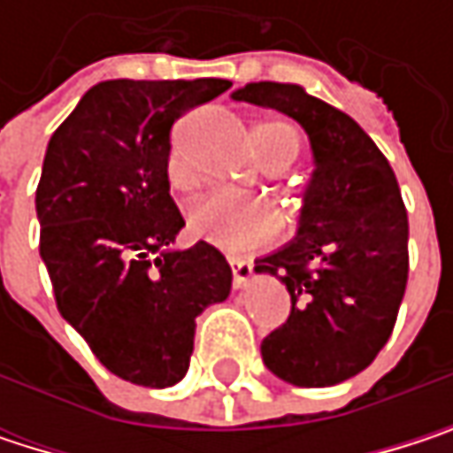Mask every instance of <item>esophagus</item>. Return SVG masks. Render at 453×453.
<instances>
[{"mask_svg": "<svg viewBox=\"0 0 453 453\" xmlns=\"http://www.w3.org/2000/svg\"><path fill=\"white\" fill-rule=\"evenodd\" d=\"M230 267H233V286L243 288L251 278V262L243 257H230Z\"/></svg>", "mask_w": 453, "mask_h": 453, "instance_id": "obj_1", "label": "esophagus"}]
</instances>
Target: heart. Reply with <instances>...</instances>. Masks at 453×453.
I'll return each mask as SVG.
<instances>
[{
  "label": "heart",
  "mask_w": 453,
  "mask_h": 453,
  "mask_svg": "<svg viewBox=\"0 0 453 453\" xmlns=\"http://www.w3.org/2000/svg\"><path fill=\"white\" fill-rule=\"evenodd\" d=\"M254 143L273 170L288 167L302 149L299 131L286 120H265L254 128ZM170 180L183 186L188 180L186 167L178 154L170 159ZM188 233L220 249H246L270 238L280 226V212L275 204L259 196H233L210 194L196 202L186 215Z\"/></svg>",
  "instance_id": "b5f03b06"
}]
</instances>
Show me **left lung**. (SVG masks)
Instances as JSON below:
<instances>
[{"label":"left lung","instance_id":"left-lung-1","mask_svg":"<svg viewBox=\"0 0 453 453\" xmlns=\"http://www.w3.org/2000/svg\"><path fill=\"white\" fill-rule=\"evenodd\" d=\"M233 99L294 118L315 154L299 235L254 267L291 294V315L262 341V359L286 383L335 386L372 365L407 291L409 220L396 175L346 112L302 86L259 81Z\"/></svg>","mask_w":453,"mask_h":453}]
</instances>
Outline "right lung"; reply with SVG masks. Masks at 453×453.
Masks as SVG:
<instances>
[{
    "label": "right lung",
    "mask_w": 453,
    "mask_h": 453,
    "mask_svg": "<svg viewBox=\"0 0 453 453\" xmlns=\"http://www.w3.org/2000/svg\"><path fill=\"white\" fill-rule=\"evenodd\" d=\"M230 86L104 81L46 146L36 215L57 310L110 372L136 386H175L196 317L230 294V265L212 243L170 249L186 223L167 180L173 123Z\"/></svg>",
    "instance_id": "add662e5"
}]
</instances>
